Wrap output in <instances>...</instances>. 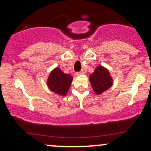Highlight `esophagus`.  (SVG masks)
Wrapping results in <instances>:
<instances>
[{
	"instance_id": "1",
	"label": "esophagus",
	"mask_w": 151,
	"mask_h": 151,
	"mask_svg": "<svg viewBox=\"0 0 151 151\" xmlns=\"http://www.w3.org/2000/svg\"><path fill=\"white\" fill-rule=\"evenodd\" d=\"M81 74H83V72H78L76 73V75L77 76H80Z\"/></svg>"
}]
</instances>
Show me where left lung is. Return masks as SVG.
<instances>
[{
    "label": "left lung",
    "instance_id": "obj_1",
    "mask_svg": "<svg viewBox=\"0 0 151 151\" xmlns=\"http://www.w3.org/2000/svg\"><path fill=\"white\" fill-rule=\"evenodd\" d=\"M89 80L93 91L97 94L103 93L112 85V79L109 71L101 66L96 67L90 76Z\"/></svg>",
    "mask_w": 151,
    "mask_h": 151
}]
</instances>
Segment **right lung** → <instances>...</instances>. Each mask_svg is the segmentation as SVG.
Listing matches in <instances>:
<instances>
[{
  "instance_id": "right-lung-1",
  "label": "right lung",
  "mask_w": 151,
  "mask_h": 151,
  "mask_svg": "<svg viewBox=\"0 0 151 151\" xmlns=\"http://www.w3.org/2000/svg\"><path fill=\"white\" fill-rule=\"evenodd\" d=\"M72 81V77L70 74H66L56 68L50 73L47 84L53 92L65 96L70 89Z\"/></svg>"
}]
</instances>
